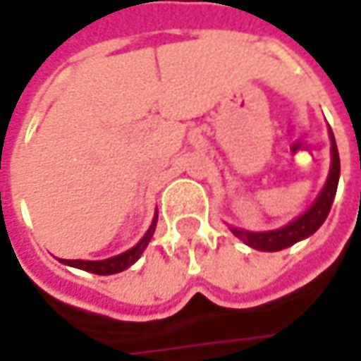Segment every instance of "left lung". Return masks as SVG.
<instances>
[{"label":"left lung","mask_w":361,"mask_h":361,"mask_svg":"<svg viewBox=\"0 0 361 361\" xmlns=\"http://www.w3.org/2000/svg\"><path fill=\"white\" fill-rule=\"evenodd\" d=\"M329 138H331V166H329V174L319 197L313 201V204L299 215L295 221H291L289 225H285L281 229L275 231H263V233H251V231H243L231 227L233 235L239 237L245 245L259 249V251H281L291 245H295L301 239L313 235L315 231L324 225V221L329 215L331 202L336 199V190H338V180H340V154H338V146H336V138L334 132L329 128Z\"/></svg>","instance_id":"left-lung-1"}]
</instances>
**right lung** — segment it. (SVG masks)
<instances>
[{"label": "right lung", "mask_w": 361, "mask_h": 361, "mask_svg": "<svg viewBox=\"0 0 361 361\" xmlns=\"http://www.w3.org/2000/svg\"><path fill=\"white\" fill-rule=\"evenodd\" d=\"M157 219H159V213L152 219V225H150V229L146 231L145 237L136 243L132 249L120 253V255L110 257V259H102V261H82V259H60V261L66 263V265H70V267L90 271V273H96V275H112V273H120V271L128 269L130 265H134L140 259L142 251L146 249V245L152 239L154 229H157Z\"/></svg>", "instance_id": "right-lung-1"}]
</instances>
